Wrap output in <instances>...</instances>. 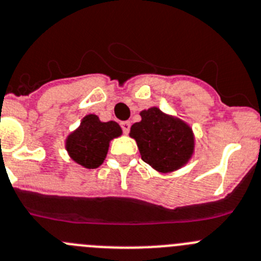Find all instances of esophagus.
<instances>
[{
    "mask_svg": "<svg viewBox=\"0 0 261 261\" xmlns=\"http://www.w3.org/2000/svg\"><path fill=\"white\" fill-rule=\"evenodd\" d=\"M130 126L131 123L128 121L121 122V127H122V131H123V134H128V131H130Z\"/></svg>",
    "mask_w": 261,
    "mask_h": 261,
    "instance_id": "1",
    "label": "esophagus"
}]
</instances>
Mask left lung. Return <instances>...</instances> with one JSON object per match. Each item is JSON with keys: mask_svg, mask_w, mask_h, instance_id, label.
<instances>
[{"mask_svg": "<svg viewBox=\"0 0 261 261\" xmlns=\"http://www.w3.org/2000/svg\"><path fill=\"white\" fill-rule=\"evenodd\" d=\"M142 121L131 126L144 163L160 173L178 170L189 163L194 153L192 128L177 117L169 116L153 107L140 112Z\"/></svg>", "mask_w": 261, "mask_h": 261, "instance_id": "8db88e82", "label": "left lung"}]
</instances>
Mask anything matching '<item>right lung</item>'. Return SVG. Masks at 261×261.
<instances>
[{"label":"right lung","instance_id":"obj_1","mask_svg":"<svg viewBox=\"0 0 261 261\" xmlns=\"http://www.w3.org/2000/svg\"><path fill=\"white\" fill-rule=\"evenodd\" d=\"M122 128L114 121L101 122L95 114H88L81 126L66 139V151L71 160L87 169H95L104 163L110 140L118 138Z\"/></svg>","mask_w":261,"mask_h":261}]
</instances>
